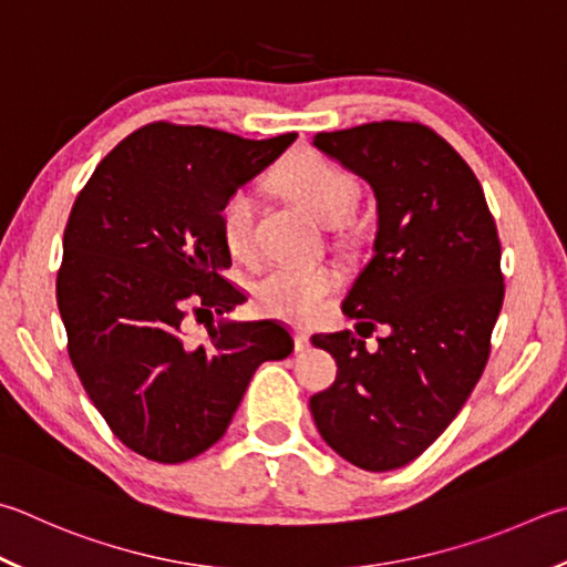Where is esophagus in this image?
I'll use <instances>...</instances> for the list:
<instances>
[{
  "label": "esophagus",
  "mask_w": 567,
  "mask_h": 567,
  "mask_svg": "<svg viewBox=\"0 0 567 567\" xmlns=\"http://www.w3.org/2000/svg\"><path fill=\"white\" fill-rule=\"evenodd\" d=\"M295 347H297V352H307V349H310V334L307 332H295Z\"/></svg>",
  "instance_id": "esophagus-1"
}]
</instances>
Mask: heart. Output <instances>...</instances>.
<instances>
[{"mask_svg": "<svg viewBox=\"0 0 567 567\" xmlns=\"http://www.w3.org/2000/svg\"><path fill=\"white\" fill-rule=\"evenodd\" d=\"M280 188L310 208L327 225L342 223L359 200V183L352 173L322 156H300L280 171ZM225 245L233 255L250 257L255 250V195L235 190L220 210ZM339 290V275L324 265L282 262L265 270L252 282L257 310L290 324H310Z\"/></svg>", "mask_w": 567, "mask_h": 567, "instance_id": "b5f03b06", "label": "heart"}]
</instances>
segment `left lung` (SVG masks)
I'll use <instances>...</instances> for the list:
<instances>
[{
    "instance_id": "1",
    "label": "left lung",
    "mask_w": 567,
    "mask_h": 567,
    "mask_svg": "<svg viewBox=\"0 0 567 567\" xmlns=\"http://www.w3.org/2000/svg\"><path fill=\"white\" fill-rule=\"evenodd\" d=\"M312 143L369 183L377 235L342 302L360 337H312L337 379L310 409L344 461L391 471L444 434L488 362L503 305L496 223L468 163L421 123H364ZM377 323L390 334L367 353L361 329Z\"/></svg>"
}]
</instances>
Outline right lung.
<instances>
[{
    "label": "right lung",
    "instance_id": "obj_1",
    "mask_svg": "<svg viewBox=\"0 0 567 567\" xmlns=\"http://www.w3.org/2000/svg\"><path fill=\"white\" fill-rule=\"evenodd\" d=\"M297 133L250 141L205 126H148L99 163L71 208L56 302L69 357L99 414L131 451L183 463L228 431L255 369L292 354L277 322H235L223 203ZM209 339L184 334L187 310Z\"/></svg>",
    "mask_w": 567,
    "mask_h": 567
}]
</instances>
